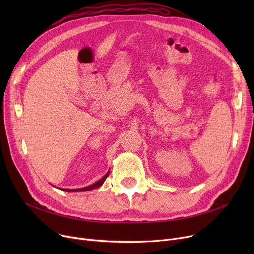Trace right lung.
<instances>
[{
    "label": "right lung",
    "mask_w": 254,
    "mask_h": 254,
    "mask_svg": "<svg viewBox=\"0 0 254 254\" xmlns=\"http://www.w3.org/2000/svg\"><path fill=\"white\" fill-rule=\"evenodd\" d=\"M109 171L106 173V175L105 176H103L99 181H97L96 183H93V184H91V185H88V186H85V188H82V189H60L61 190H63V191H68V192H80V191H88V190H96V189H99L100 186H102L103 185V183L105 182V180H106V178L108 177V175H109Z\"/></svg>",
    "instance_id": "right-lung-1"
}]
</instances>
